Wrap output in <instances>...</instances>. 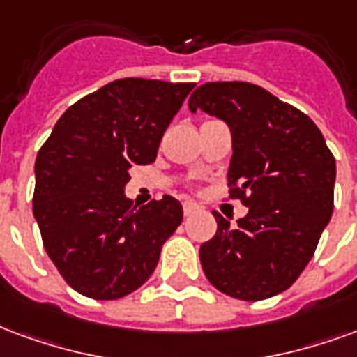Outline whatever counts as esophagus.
<instances>
[{
    "instance_id": "obj_1",
    "label": "esophagus",
    "mask_w": 357,
    "mask_h": 357,
    "mask_svg": "<svg viewBox=\"0 0 357 357\" xmlns=\"http://www.w3.org/2000/svg\"><path fill=\"white\" fill-rule=\"evenodd\" d=\"M199 210V204L197 202H192V200H183V213L185 215H191Z\"/></svg>"
}]
</instances>
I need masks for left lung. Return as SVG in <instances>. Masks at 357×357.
<instances>
[{
  "instance_id": "obj_1",
  "label": "left lung",
  "mask_w": 357,
  "mask_h": 357,
  "mask_svg": "<svg viewBox=\"0 0 357 357\" xmlns=\"http://www.w3.org/2000/svg\"><path fill=\"white\" fill-rule=\"evenodd\" d=\"M189 109L231 128V199L250 208L236 227L213 212L218 231L200 245L206 278L242 301L286 291L312 259L333 213L335 157L312 119L257 84H200Z\"/></svg>"
}]
</instances>
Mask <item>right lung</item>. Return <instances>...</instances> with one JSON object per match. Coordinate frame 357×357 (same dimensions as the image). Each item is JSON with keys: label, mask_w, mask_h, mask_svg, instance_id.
<instances>
[{"label": "right lung", "mask_w": 357, "mask_h": 357, "mask_svg": "<svg viewBox=\"0 0 357 357\" xmlns=\"http://www.w3.org/2000/svg\"><path fill=\"white\" fill-rule=\"evenodd\" d=\"M192 83L126 77L70 105L36 158L33 215L49 257L84 297L121 299L147 282L183 219L170 195L134 206L130 166L151 165Z\"/></svg>", "instance_id": "right-lung-1"}]
</instances>
